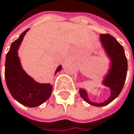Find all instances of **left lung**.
Here are the masks:
<instances>
[{
	"instance_id": "left-lung-1",
	"label": "left lung",
	"mask_w": 134,
	"mask_h": 134,
	"mask_svg": "<svg viewBox=\"0 0 134 134\" xmlns=\"http://www.w3.org/2000/svg\"><path fill=\"white\" fill-rule=\"evenodd\" d=\"M100 39L111 62L109 72L103 81V84L110 88L111 95L108 100L104 102L94 103L89 100L85 90L80 89V96L83 100L98 107L107 105L119 96L124 86L127 73V59L122 46L110 34H100Z\"/></svg>"
}]
</instances>
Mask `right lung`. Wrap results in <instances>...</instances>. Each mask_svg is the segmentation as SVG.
<instances>
[{
  "label": "right lung",
  "mask_w": 134,
  "mask_h": 134,
  "mask_svg": "<svg viewBox=\"0 0 134 134\" xmlns=\"http://www.w3.org/2000/svg\"><path fill=\"white\" fill-rule=\"evenodd\" d=\"M30 29L25 30L15 40L6 55L4 76L7 87L12 96L22 104L27 107H36L47 100L52 91V86L50 83H39L26 74L23 69L18 49L23 40V37ZM62 69L58 66L55 73Z\"/></svg>",
  "instance_id": "add662e5"
}]
</instances>
